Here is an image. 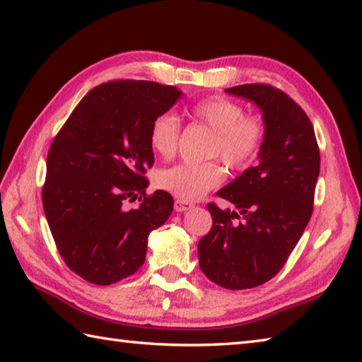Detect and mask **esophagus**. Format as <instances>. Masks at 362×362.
Returning a JSON list of instances; mask_svg holds the SVG:
<instances>
[{
	"instance_id": "obj_1",
	"label": "esophagus",
	"mask_w": 362,
	"mask_h": 362,
	"mask_svg": "<svg viewBox=\"0 0 362 362\" xmlns=\"http://www.w3.org/2000/svg\"><path fill=\"white\" fill-rule=\"evenodd\" d=\"M189 209H193V204H189L187 201H180V199H177V201L174 202V210L177 213H183Z\"/></svg>"
}]
</instances>
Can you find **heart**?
Instances as JSON below:
<instances>
[{"label": "heart", "instance_id": "heart-1", "mask_svg": "<svg viewBox=\"0 0 362 362\" xmlns=\"http://www.w3.org/2000/svg\"><path fill=\"white\" fill-rule=\"evenodd\" d=\"M193 117L214 132L213 156H221L233 168H245L258 157L266 138L263 119L245 115L244 107L224 96H210L191 109ZM180 138V122L174 115L163 113L152 121L149 143L160 157L171 158ZM226 177L219 161L209 163H179L160 169L156 187L180 201H197L210 189L221 185Z\"/></svg>", "mask_w": 362, "mask_h": 362}]
</instances>
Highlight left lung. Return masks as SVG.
Masks as SVG:
<instances>
[{
  "instance_id": "left-lung-1",
  "label": "left lung",
  "mask_w": 362,
  "mask_h": 362,
  "mask_svg": "<svg viewBox=\"0 0 362 362\" xmlns=\"http://www.w3.org/2000/svg\"><path fill=\"white\" fill-rule=\"evenodd\" d=\"M263 113L264 144L247 168L218 196L233 205L209 204L213 227L197 245L202 272L226 289H250L280 272L308 226L320 171L316 134L302 107L267 83L226 90Z\"/></svg>"
}]
</instances>
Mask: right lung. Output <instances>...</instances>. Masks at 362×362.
<instances>
[{
    "instance_id": "obj_1",
    "label": "right lung",
    "mask_w": 362,
    "mask_h": 362,
    "mask_svg": "<svg viewBox=\"0 0 362 362\" xmlns=\"http://www.w3.org/2000/svg\"><path fill=\"white\" fill-rule=\"evenodd\" d=\"M180 96L175 87L149 81L101 83L54 138L43 210L60 257L83 280L107 286L135 274L149 233L171 214V194H146L144 173L153 165L152 121ZM136 198L141 205L127 209Z\"/></svg>"
}]
</instances>
